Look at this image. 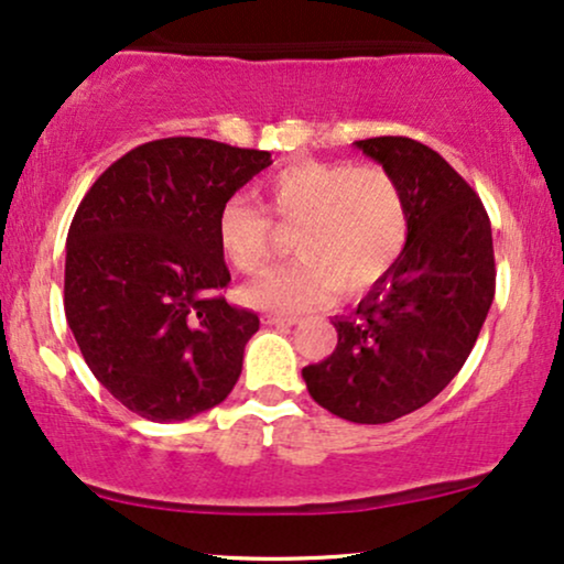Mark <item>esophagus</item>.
Masks as SVG:
<instances>
[{
  "label": "esophagus",
  "instance_id": "1",
  "mask_svg": "<svg viewBox=\"0 0 564 564\" xmlns=\"http://www.w3.org/2000/svg\"><path fill=\"white\" fill-rule=\"evenodd\" d=\"M262 323H265V325H296L299 319L296 317H283V315H265Z\"/></svg>",
  "mask_w": 564,
  "mask_h": 564
}]
</instances>
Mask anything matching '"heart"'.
Wrapping results in <instances>:
<instances>
[{"label":"heart","instance_id":"obj_1","mask_svg":"<svg viewBox=\"0 0 564 564\" xmlns=\"http://www.w3.org/2000/svg\"><path fill=\"white\" fill-rule=\"evenodd\" d=\"M275 224L296 231L299 262L245 289L254 310L299 315L330 304L344 291L361 296L393 273L409 241V208L401 184L382 166L351 161H296L260 187ZM218 241L241 273L273 262V226L241 197L220 205Z\"/></svg>","mask_w":564,"mask_h":564}]
</instances>
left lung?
I'll return each instance as SVG.
<instances>
[{"label": "left lung", "mask_w": 564, "mask_h": 564, "mask_svg": "<svg viewBox=\"0 0 564 564\" xmlns=\"http://www.w3.org/2000/svg\"><path fill=\"white\" fill-rule=\"evenodd\" d=\"M354 145L401 184L409 241L393 273L333 319L338 346L302 377L335 416L388 424L430 403L466 365L495 299V247L481 199L437 151L411 138Z\"/></svg>", "instance_id": "left-lung-1"}]
</instances>
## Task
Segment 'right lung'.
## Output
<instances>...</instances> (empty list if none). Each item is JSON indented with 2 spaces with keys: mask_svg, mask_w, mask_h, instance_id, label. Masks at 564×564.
<instances>
[{
  "mask_svg": "<svg viewBox=\"0 0 564 564\" xmlns=\"http://www.w3.org/2000/svg\"><path fill=\"white\" fill-rule=\"evenodd\" d=\"M268 151L205 138L138 145L98 176L67 234L64 315L85 365L148 422H184L231 393L260 317L220 296L218 213Z\"/></svg>",
  "mask_w": 564,
  "mask_h": 564,
  "instance_id": "right-lung-1",
  "label": "right lung"
}]
</instances>
